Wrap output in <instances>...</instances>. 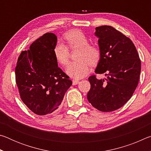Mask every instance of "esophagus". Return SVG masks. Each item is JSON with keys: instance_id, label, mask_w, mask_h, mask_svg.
<instances>
[{"instance_id": "esophagus-1", "label": "esophagus", "mask_w": 151, "mask_h": 151, "mask_svg": "<svg viewBox=\"0 0 151 151\" xmlns=\"http://www.w3.org/2000/svg\"><path fill=\"white\" fill-rule=\"evenodd\" d=\"M78 83H79V81L76 80V79H74V80L73 81V85H77V84H78Z\"/></svg>"}]
</instances>
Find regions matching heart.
<instances>
[{"label": "heart", "mask_w": 151, "mask_h": 151, "mask_svg": "<svg viewBox=\"0 0 151 151\" xmlns=\"http://www.w3.org/2000/svg\"><path fill=\"white\" fill-rule=\"evenodd\" d=\"M70 48H79L76 58L78 60L72 61L66 68V73L70 77L81 78L86 76L90 70V65L99 62L101 51L98 47L89 45L85 35L78 30L68 32L65 36ZM54 54L58 63L65 65L68 61L69 50L65 44L58 42L54 48Z\"/></svg>", "instance_id": "obj_1"}]
</instances>
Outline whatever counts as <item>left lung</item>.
<instances>
[{"label":"left lung","instance_id":"left-lung-1","mask_svg":"<svg viewBox=\"0 0 151 151\" xmlns=\"http://www.w3.org/2000/svg\"><path fill=\"white\" fill-rule=\"evenodd\" d=\"M101 57L94 72L106 78L91 76L87 99L102 112L115 111L131 98L139 81L141 63L134 45L129 38L111 26L96 27Z\"/></svg>","mask_w":151,"mask_h":151}]
</instances>
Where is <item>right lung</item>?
I'll return each instance as SVG.
<instances>
[{
	"mask_svg": "<svg viewBox=\"0 0 151 151\" xmlns=\"http://www.w3.org/2000/svg\"><path fill=\"white\" fill-rule=\"evenodd\" d=\"M57 37L54 33L43 35L22 51L15 68L16 83L20 98L38 115L57 110L72 85L69 77L58 68L54 54Z\"/></svg>",
	"mask_w": 151,
	"mask_h": 151,
	"instance_id": "add662e5",
	"label": "right lung"
}]
</instances>
